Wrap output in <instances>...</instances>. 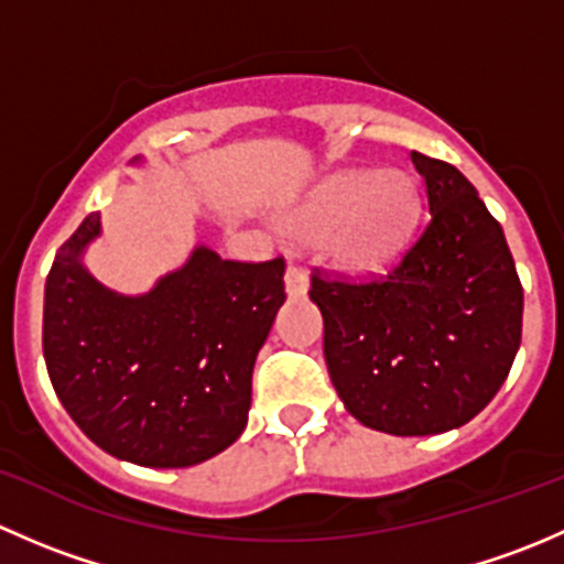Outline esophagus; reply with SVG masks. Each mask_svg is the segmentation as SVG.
Returning <instances> with one entry per match:
<instances>
[{
	"mask_svg": "<svg viewBox=\"0 0 564 564\" xmlns=\"http://www.w3.org/2000/svg\"><path fill=\"white\" fill-rule=\"evenodd\" d=\"M286 294L292 300H300L308 294V275H305L303 267L297 264L286 267Z\"/></svg>",
	"mask_w": 564,
	"mask_h": 564,
	"instance_id": "1",
	"label": "esophagus"
}]
</instances>
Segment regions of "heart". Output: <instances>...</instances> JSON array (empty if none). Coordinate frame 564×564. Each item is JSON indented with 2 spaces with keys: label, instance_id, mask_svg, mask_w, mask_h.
<instances>
[{
  "label": "heart",
  "instance_id": "b5f03b06",
  "mask_svg": "<svg viewBox=\"0 0 564 564\" xmlns=\"http://www.w3.org/2000/svg\"><path fill=\"white\" fill-rule=\"evenodd\" d=\"M417 218V187L398 169L340 172L318 182L292 220L303 231H322L335 261L371 267L403 246Z\"/></svg>",
  "mask_w": 564,
  "mask_h": 564
}]
</instances>
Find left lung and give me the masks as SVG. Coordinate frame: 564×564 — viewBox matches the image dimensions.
Instances as JSON below:
<instances>
[{
    "mask_svg": "<svg viewBox=\"0 0 564 564\" xmlns=\"http://www.w3.org/2000/svg\"><path fill=\"white\" fill-rule=\"evenodd\" d=\"M429 220L371 281L311 278L324 360L346 412L392 436L445 434L488 406L521 344L524 292L471 182L412 152Z\"/></svg>",
    "mask_w": 564,
    "mask_h": 564,
    "instance_id": "obj_1",
    "label": "left lung"
}]
</instances>
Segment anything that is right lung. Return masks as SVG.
Masks as SVG:
<instances>
[{
    "label": "right lung",
    "mask_w": 564,
    "mask_h": 564,
    "mask_svg": "<svg viewBox=\"0 0 564 564\" xmlns=\"http://www.w3.org/2000/svg\"><path fill=\"white\" fill-rule=\"evenodd\" d=\"M98 237L93 213L45 281L43 355L62 406L119 460L182 469L218 456L246 431L286 264H242L196 246L150 292L119 294L84 264Z\"/></svg>",
    "instance_id": "right-lung-1"
}]
</instances>
